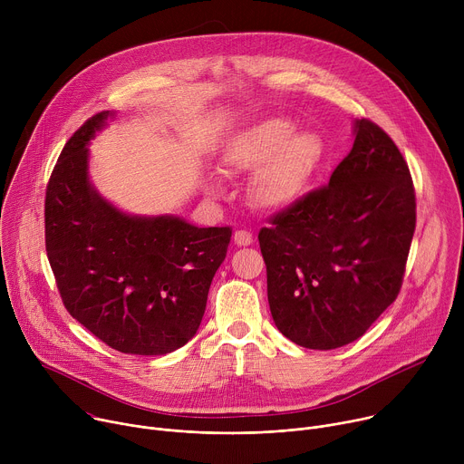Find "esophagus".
Masks as SVG:
<instances>
[{
  "label": "esophagus",
  "instance_id": "esophagus-1",
  "mask_svg": "<svg viewBox=\"0 0 464 464\" xmlns=\"http://www.w3.org/2000/svg\"><path fill=\"white\" fill-rule=\"evenodd\" d=\"M233 240L237 246H249L253 242V235L246 229H237L233 235Z\"/></svg>",
  "mask_w": 464,
  "mask_h": 464
}]
</instances>
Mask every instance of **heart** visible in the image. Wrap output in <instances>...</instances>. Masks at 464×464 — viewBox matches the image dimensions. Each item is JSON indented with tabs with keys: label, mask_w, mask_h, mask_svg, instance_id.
Returning <instances> with one entry per match:
<instances>
[{
	"label": "heart",
	"mask_w": 464,
	"mask_h": 464,
	"mask_svg": "<svg viewBox=\"0 0 464 464\" xmlns=\"http://www.w3.org/2000/svg\"><path fill=\"white\" fill-rule=\"evenodd\" d=\"M324 154L314 131H299L288 117L255 122L233 141L224 156L229 172H256L253 200L266 209H285L306 190Z\"/></svg>",
	"instance_id": "heart-1"
}]
</instances>
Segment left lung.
<instances>
[{
	"label": "left lung",
	"instance_id": "1",
	"mask_svg": "<svg viewBox=\"0 0 464 464\" xmlns=\"http://www.w3.org/2000/svg\"><path fill=\"white\" fill-rule=\"evenodd\" d=\"M328 185L258 231L268 303L281 334L330 351L362 338L399 297L417 226L410 167L371 119Z\"/></svg>",
	"mask_w": 464,
	"mask_h": 464
}]
</instances>
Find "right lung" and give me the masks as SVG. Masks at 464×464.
Instances as JSON below:
<instances>
[{
    "label": "right lung",
    "instance_id": "1",
    "mask_svg": "<svg viewBox=\"0 0 464 464\" xmlns=\"http://www.w3.org/2000/svg\"><path fill=\"white\" fill-rule=\"evenodd\" d=\"M108 111L92 115L58 156L45 188V251L62 303L124 354L183 347L202 323L231 227L174 217H128L88 181V141Z\"/></svg>",
    "mask_w": 464,
    "mask_h": 464
}]
</instances>
